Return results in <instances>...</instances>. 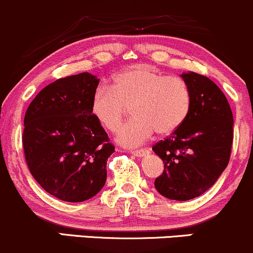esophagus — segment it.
<instances>
[{
    "label": "esophagus",
    "mask_w": 253,
    "mask_h": 253,
    "mask_svg": "<svg viewBox=\"0 0 253 253\" xmlns=\"http://www.w3.org/2000/svg\"><path fill=\"white\" fill-rule=\"evenodd\" d=\"M132 155H134L135 157H144L149 154V150L143 149V150H134V151H131Z\"/></svg>",
    "instance_id": "esophagus-1"
}]
</instances>
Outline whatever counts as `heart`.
Listing matches in <instances>:
<instances>
[{"mask_svg": "<svg viewBox=\"0 0 253 253\" xmlns=\"http://www.w3.org/2000/svg\"><path fill=\"white\" fill-rule=\"evenodd\" d=\"M190 86L182 78L165 76L148 65H137L113 78L110 87H98L91 98V113L102 126L115 132L127 107L134 118L121 127L119 144L135 148L155 132L170 134L181 126L191 108Z\"/></svg>", "mask_w": 253, "mask_h": 253, "instance_id": "obj_1", "label": "heart"}]
</instances>
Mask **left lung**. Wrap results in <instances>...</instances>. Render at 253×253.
Returning <instances> with one entry per match:
<instances>
[{"label":"left lung","instance_id":"1","mask_svg":"<svg viewBox=\"0 0 253 253\" xmlns=\"http://www.w3.org/2000/svg\"><path fill=\"white\" fill-rule=\"evenodd\" d=\"M192 101L187 118L152 150L165 162L155 180L157 192L188 201L207 192L228 166L233 143V114L226 96L209 78L182 73Z\"/></svg>","mask_w":253,"mask_h":253}]
</instances>
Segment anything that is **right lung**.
Instances as JSON below:
<instances>
[{
  "instance_id": "obj_1",
  "label": "right lung",
  "mask_w": 253,
  "mask_h": 253,
  "mask_svg": "<svg viewBox=\"0 0 253 253\" xmlns=\"http://www.w3.org/2000/svg\"><path fill=\"white\" fill-rule=\"evenodd\" d=\"M98 83L87 72L57 79L35 97L25 114L27 166L36 181L61 201H87L107 180L114 146L91 113Z\"/></svg>"
}]
</instances>
